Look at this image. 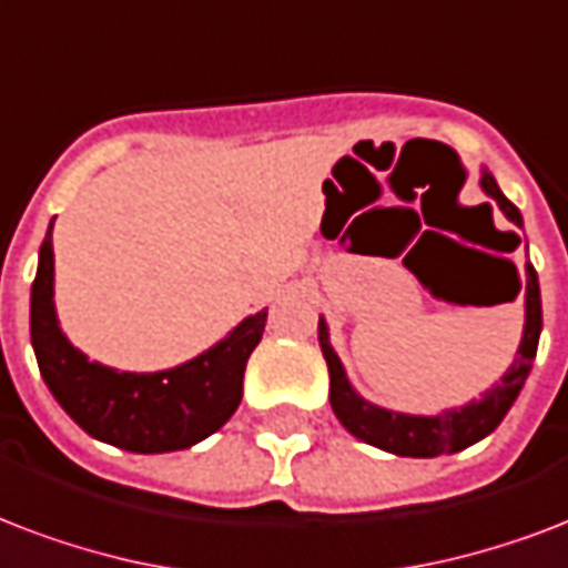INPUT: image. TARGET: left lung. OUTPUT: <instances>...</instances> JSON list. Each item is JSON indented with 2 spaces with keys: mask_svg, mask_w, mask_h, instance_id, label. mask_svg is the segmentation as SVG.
I'll return each instance as SVG.
<instances>
[{
  "mask_svg": "<svg viewBox=\"0 0 568 568\" xmlns=\"http://www.w3.org/2000/svg\"><path fill=\"white\" fill-rule=\"evenodd\" d=\"M479 187L486 190V196L497 202V207L504 211L506 220L521 229V211L500 193L497 181L491 172L483 169ZM513 267L515 276V294L521 292L518 283V271ZM539 333H542V297H539V276H536L534 265H527L525 280V333H521V345L515 352L513 366L504 372V378L497 381L495 387L483 393L479 402H467L462 408H447L435 414V417H419V414H399V410L378 408L366 402L352 387V381L342 369V361L336 357L331 345V333H327V322L318 318V345H322L324 361H327V372H331V408L336 414L342 426L352 432L354 438L366 440L372 447L387 449L393 456L408 458H435L444 453H458V449L470 447L476 440H483L491 435L500 419L506 417V410L513 408V402L518 399V393L525 387L527 375L534 369L536 348H539Z\"/></svg>",
  "mask_w": 568,
  "mask_h": 568,
  "instance_id": "8db88e82",
  "label": "left lung"
}]
</instances>
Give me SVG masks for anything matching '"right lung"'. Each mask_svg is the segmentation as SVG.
<instances>
[{"instance_id": "add662e5", "label": "right lung", "mask_w": 568, "mask_h": 568, "mask_svg": "<svg viewBox=\"0 0 568 568\" xmlns=\"http://www.w3.org/2000/svg\"><path fill=\"white\" fill-rule=\"evenodd\" d=\"M265 322L267 310L250 315L226 339L175 369H110L73 348L59 327L53 232H47L38 253L29 324L41 378L82 432L128 453L187 449L226 426L244 396L246 361L262 342Z\"/></svg>"}]
</instances>
